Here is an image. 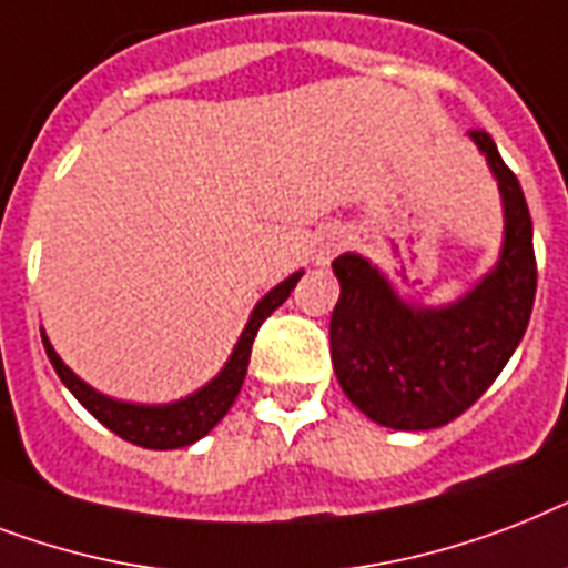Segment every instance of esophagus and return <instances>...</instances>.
<instances>
[{
	"instance_id": "esophagus-1",
	"label": "esophagus",
	"mask_w": 568,
	"mask_h": 568,
	"mask_svg": "<svg viewBox=\"0 0 568 568\" xmlns=\"http://www.w3.org/2000/svg\"><path fill=\"white\" fill-rule=\"evenodd\" d=\"M344 244H347V236H344L341 230H329V233H324V236H321V242H317V247H315L317 265H326V262H329L332 256H335V253L344 247Z\"/></svg>"
}]
</instances>
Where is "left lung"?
Returning a JSON list of instances; mask_svg holds the SVG:
<instances>
[{"instance_id": "8db88e82", "label": "left lung", "mask_w": 568, "mask_h": 568, "mask_svg": "<svg viewBox=\"0 0 568 568\" xmlns=\"http://www.w3.org/2000/svg\"><path fill=\"white\" fill-rule=\"evenodd\" d=\"M469 136L499 180L505 247L467 297L446 308L408 306L356 253L332 262L341 283L329 321L332 367L349 403L382 426L423 432L460 417L490 388L531 321V212L490 133L478 128Z\"/></svg>"}]
</instances>
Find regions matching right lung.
Instances as JSON below:
<instances>
[{
	"instance_id": "1",
	"label": "right lung",
	"mask_w": 568,
	"mask_h": 568,
	"mask_svg": "<svg viewBox=\"0 0 568 568\" xmlns=\"http://www.w3.org/2000/svg\"><path fill=\"white\" fill-rule=\"evenodd\" d=\"M300 276L303 274H292L285 283L271 288V292L256 303L251 321H247L242 338H239L236 349H233V356L224 364V371H221L210 385H204V388L197 390V394L186 396V399H180V403H116V399H110V396L92 390L87 382L78 379L75 373L60 362V356L54 353L49 338L43 335L45 356H49L52 367L58 371L60 382L75 394L78 403L84 405L87 412L99 419V423H104L110 432H116L119 437H124V440H131V444L136 446H145V449H180V446H189L195 444V440H201V437L230 412V405L236 403L239 390H242L244 373H247V364H251L253 338H256L260 326L265 324V317L288 300V294H292V288L297 285Z\"/></svg>"
}]
</instances>
